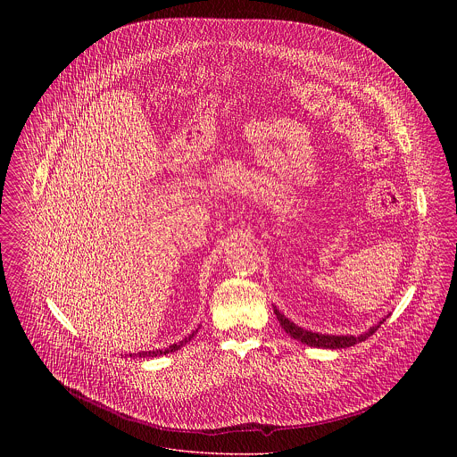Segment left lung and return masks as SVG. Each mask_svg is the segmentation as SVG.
Returning a JSON list of instances; mask_svg holds the SVG:
<instances>
[{"mask_svg":"<svg viewBox=\"0 0 457 457\" xmlns=\"http://www.w3.org/2000/svg\"><path fill=\"white\" fill-rule=\"evenodd\" d=\"M274 315H276L279 326L285 328V332H287L290 337H294V339H297V341H301V343H304V345H308V346L330 348V350L348 348V346H353V345H357V343H361V341H366L370 336L375 334V330H377L378 327L386 322V319H382L377 326L370 327L366 332H362V334H359V336H352V334H350V336H348V334H346V336H334V334H320V332L306 330V328L294 324V322L288 320L276 306H274Z\"/></svg>","mask_w":457,"mask_h":457,"instance_id":"8db88e82","label":"left lung"}]
</instances>
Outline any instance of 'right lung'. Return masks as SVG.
Returning a JSON list of instances; mask_svg holds the SVG:
<instances>
[{
  "label": "right lung",
  "mask_w": 457,
  "mask_h": 457,
  "mask_svg": "<svg viewBox=\"0 0 457 457\" xmlns=\"http://www.w3.org/2000/svg\"><path fill=\"white\" fill-rule=\"evenodd\" d=\"M196 332H198V328H195L188 337H185L183 341H179V343H174V345H170L169 348H165V350H149V352H138V353H130V357H142V359H147V357H158V355H165V353H172V352H176V350H179L181 346H185L188 341H192V337L195 336Z\"/></svg>",
  "instance_id": "obj_1"
}]
</instances>
